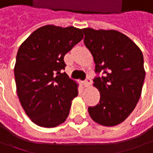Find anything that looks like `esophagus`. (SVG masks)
I'll use <instances>...</instances> for the list:
<instances>
[{
	"instance_id": "obj_1",
	"label": "esophagus",
	"mask_w": 153,
	"mask_h": 153,
	"mask_svg": "<svg viewBox=\"0 0 153 153\" xmlns=\"http://www.w3.org/2000/svg\"><path fill=\"white\" fill-rule=\"evenodd\" d=\"M91 82H92V80H91L90 77L88 76L87 78H86V79L84 80L83 84H84V86H85V87H89V86H90Z\"/></svg>"
}]
</instances>
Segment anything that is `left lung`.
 <instances>
[{"instance_id":"left-lung-1","label":"left lung","mask_w":153,"mask_h":153,"mask_svg":"<svg viewBox=\"0 0 153 153\" xmlns=\"http://www.w3.org/2000/svg\"><path fill=\"white\" fill-rule=\"evenodd\" d=\"M82 30L84 44L95 63L94 86L101 94L99 103L88 107V113L102 125H117L129 117L140 98L146 77L143 53L117 30Z\"/></svg>"}]
</instances>
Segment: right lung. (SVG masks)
I'll return each mask as SVG.
<instances>
[{
  "mask_svg": "<svg viewBox=\"0 0 153 153\" xmlns=\"http://www.w3.org/2000/svg\"><path fill=\"white\" fill-rule=\"evenodd\" d=\"M82 38V30L46 25L31 33L18 49L14 69L17 94L36 124L52 128L68 117L78 86L63 72L64 57Z\"/></svg>",
  "mask_w": 153,
  "mask_h": 153,
  "instance_id": "add662e5",
  "label": "right lung"
}]
</instances>
